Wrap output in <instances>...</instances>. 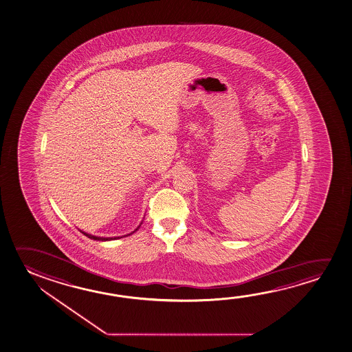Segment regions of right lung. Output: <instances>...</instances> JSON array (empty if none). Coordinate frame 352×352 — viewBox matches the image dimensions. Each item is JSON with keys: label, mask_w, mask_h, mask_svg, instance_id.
<instances>
[{"label": "right lung", "mask_w": 352, "mask_h": 352, "mask_svg": "<svg viewBox=\"0 0 352 352\" xmlns=\"http://www.w3.org/2000/svg\"><path fill=\"white\" fill-rule=\"evenodd\" d=\"M84 234H85V236H88V237H89V239H91V240H96V241H109V240H113V239H109V237H107V239H104V237H96V236H93V234H85V232H83ZM115 239H116V237H115Z\"/></svg>", "instance_id": "right-lung-1"}]
</instances>
